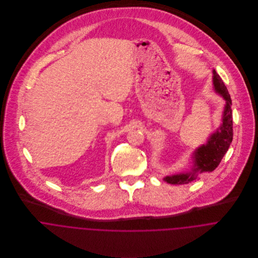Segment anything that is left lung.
<instances>
[{"label":"left lung","instance_id":"obj_1","mask_svg":"<svg viewBox=\"0 0 258 258\" xmlns=\"http://www.w3.org/2000/svg\"><path fill=\"white\" fill-rule=\"evenodd\" d=\"M213 87L225 101L221 125L209 136L206 144L199 146L194 151L190 156L189 171L166 176L163 180L168 184H187L195 181L199 174L213 172L220 165L221 159L229 148L233 136L231 99L226 86L216 70L213 71Z\"/></svg>","mask_w":258,"mask_h":258}]
</instances>
